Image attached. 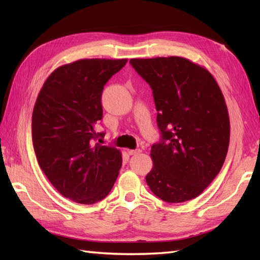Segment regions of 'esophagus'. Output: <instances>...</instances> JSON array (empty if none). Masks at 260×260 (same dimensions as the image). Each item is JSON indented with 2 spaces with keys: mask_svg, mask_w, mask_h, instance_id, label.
I'll return each instance as SVG.
<instances>
[{
  "mask_svg": "<svg viewBox=\"0 0 260 260\" xmlns=\"http://www.w3.org/2000/svg\"><path fill=\"white\" fill-rule=\"evenodd\" d=\"M142 151L141 150H129L128 154L129 155H136V154H140Z\"/></svg>",
  "mask_w": 260,
  "mask_h": 260,
  "instance_id": "1",
  "label": "esophagus"
}]
</instances>
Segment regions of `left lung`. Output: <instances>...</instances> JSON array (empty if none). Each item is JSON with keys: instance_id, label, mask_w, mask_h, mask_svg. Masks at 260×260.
Returning <instances> with one entry per match:
<instances>
[{"instance_id": "left-lung-1", "label": "left lung", "mask_w": 260, "mask_h": 260, "mask_svg": "<svg viewBox=\"0 0 260 260\" xmlns=\"http://www.w3.org/2000/svg\"><path fill=\"white\" fill-rule=\"evenodd\" d=\"M151 86L162 140L151 150L146 183L161 200L200 196L221 170L230 140L222 91L209 71L182 57L131 59Z\"/></svg>"}]
</instances>
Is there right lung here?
Returning a JSON list of instances; mask_svg holds the SVG:
<instances>
[{"label":"right lung","mask_w":260,"mask_h":260,"mask_svg":"<svg viewBox=\"0 0 260 260\" xmlns=\"http://www.w3.org/2000/svg\"><path fill=\"white\" fill-rule=\"evenodd\" d=\"M127 59H81L48 77L32 113L38 163L60 194L93 204L108 196L121 167V153L95 141L103 118L102 93Z\"/></svg>","instance_id":"right-lung-1"}]
</instances>
